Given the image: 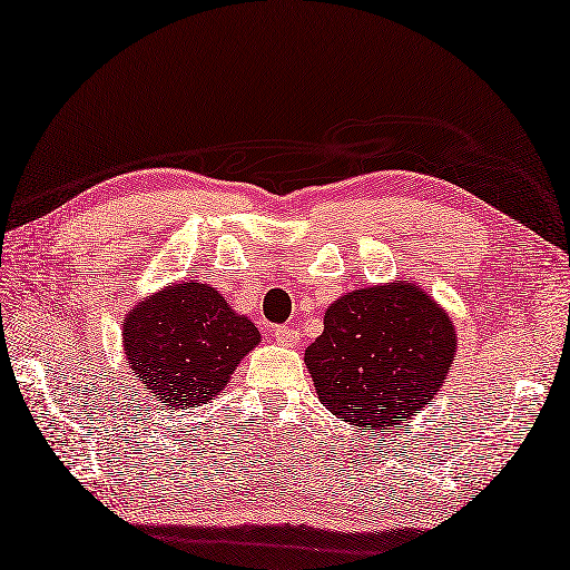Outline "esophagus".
Instances as JSON below:
<instances>
[{
  "label": "esophagus",
  "mask_w": 570,
  "mask_h": 570,
  "mask_svg": "<svg viewBox=\"0 0 570 570\" xmlns=\"http://www.w3.org/2000/svg\"><path fill=\"white\" fill-rule=\"evenodd\" d=\"M274 337H276L278 345L294 347V345L298 343V331L292 328V325H276V328H274Z\"/></svg>",
  "instance_id": "esophagus-1"
}]
</instances>
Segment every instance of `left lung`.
<instances>
[{
  "instance_id": "8db88e82",
  "label": "left lung",
  "mask_w": 570,
  "mask_h": 570,
  "mask_svg": "<svg viewBox=\"0 0 570 570\" xmlns=\"http://www.w3.org/2000/svg\"><path fill=\"white\" fill-rule=\"evenodd\" d=\"M455 355V328L411 284L353 292L328 306L306 350L318 399L353 426L402 429L441 390Z\"/></svg>"
}]
</instances>
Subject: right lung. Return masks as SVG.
<instances>
[{"label":"right lung","mask_w":570,"mask_h":570,"mask_svg":"<svg viewBox=\"0 0 570 570\" xmlns=\"http://www.w3.org/2000/svg\"><path fill=\"white\" fill-rule=\"evenodd\" d=\"M257 343L254 323L208 284L168 286L125 321L131 370L156 402L174 409L210 402Z\"/></svg>","instance_id":"obj_1"}]
</instances>
